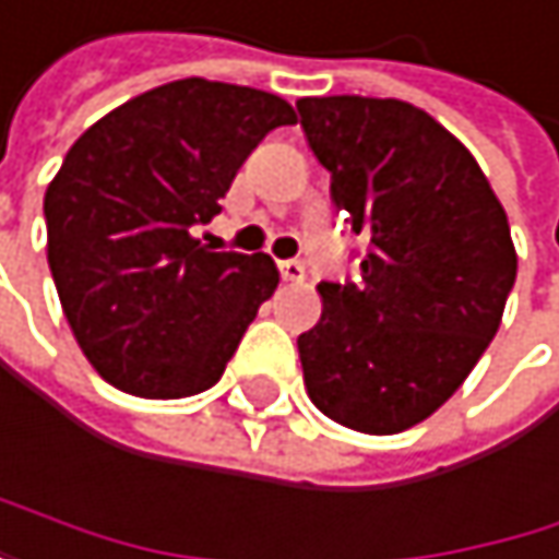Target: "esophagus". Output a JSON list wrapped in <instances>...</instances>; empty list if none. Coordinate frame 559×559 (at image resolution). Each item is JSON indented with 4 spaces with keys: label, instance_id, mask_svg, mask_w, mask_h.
Returning <instances> with one entry per match:
<instances>
[{
    "label": "esophagus",
    "instance_id": "obj_1",
    "mask_svg": "<svg viewBox=\"0 0 559 559\" xmlns=\"http://www.w3.org/2000/svg\"><path fill=\"white\" fill-rule=\"evenodd\" d=\"M280 276H283L286 283H302V280H306V266H302L299 260H283V263H280Z\"/></svg>",
    "mask_w": 559,
    "mask_h": 559
}]
</instances>
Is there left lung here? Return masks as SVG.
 I'll list each match as a JSON object with an SVG mask.
<instances>
[{"label": "left lung", "mask_w": 559, "mask_h": 559, "mask_svg": "<svg viewBox=\"0 0 559 559\" xmlns=\"http://www.w3.org/2000/svg\"><path fill=\"white\" fill-rule=\"evenodd\" d=\"M345 224L369 237L359 283H319L299 335L312 405L362 435L435 415L498 335L518 280L511 224L471 151L399 98H299Z\"/></svg>", "instance_id": "obj_1"}]
</instances>
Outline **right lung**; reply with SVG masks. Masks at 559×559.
Segmentation results:
<instances>
[{"mask_svg":"<svg viewBox=\"0 0 559 559\" xmlns=\"http://www.w3.org/2000/svg\"><path fill=\"white\" fill-rule=\"evenodd\" d=\"M296 111L280 95L180 79L95 121L45 190L48 266L95 372L141 399L221 382L280 273L214 253L190 227L221 214L250 151Z\"/></svg>","mask_w":559,"mask_h":559,"instance_id":"right-lung-1","label":"right lung"}]
</instances>
